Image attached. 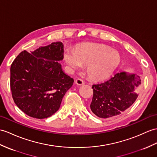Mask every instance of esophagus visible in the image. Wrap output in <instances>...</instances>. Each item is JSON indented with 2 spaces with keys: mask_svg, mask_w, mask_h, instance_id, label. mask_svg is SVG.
<instances>
[{
  "mask_svg": "<svg viewBox=\"0 0 157 157\" xmlns=\"http://www.w3.org/2000/svg\"><path fill=\"white\" fill-rule=\"evenodd\" d=\"M75 83L79 86H82L84 84V82H83L82 79H77L75 81Z\"/></svg>",
  "mask_w": 157,
  "mask_h": 157,
  "instance_id": "1",
  "label": "esophagus"
}]
</instances>
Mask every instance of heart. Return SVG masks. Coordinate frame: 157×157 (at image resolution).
Masks as SVG:
<instances>
[{"label":"heart","instance_id":"1","mask_svg":"<svg viewBox=\"0 0 157 157\" xmlns=\"http://www.w3.org/2000/svg\"><path fill=\"white\" fill-rule=\"evenodd\" d=\"M68 71H74L86 65V71L94 80H104L108 78L120 61L117 51L99 43H84L74 51L67 49L63 55Z\"/></svg>","mask_w":157,"mask_h":157}]
</instances>
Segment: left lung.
Segmentation results:
<instances>
[{"label":"left lung","mask_w":157,"mask_h":157,"mask_svg":"<svg viewBox=\"0 0 157 157\" xmlns=\"http://www.w3.org/2000/svg\"><path fill=\"white\" fill-rule=\"evenodd\" d=\"M140 84V76L126 71L116 73L106 81L94 83L91 110L101 118L120 114L135 101L138 96L136 88Z\"/></svg>","instance_id":"8db88e82"}]
</instances>
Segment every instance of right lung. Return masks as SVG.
I'll list each match as a JSON object with an SVG mask.
<instances>
[{
  "label": "right lung",
  "instance_id": "1",
  "mask_svg": "<svg viewBox=\"0 0 157 157\" xmlns=\"http://www.w3.org/2000/svg\"><path fill=\"white\" fill-rule=\"evenodd\" d=\"M63 44L53 42L29 53L22 52L10 67V89L14 103L31 117L54 114L72 86L74 79L62 70Z\"/></svg>",
  "mask_w": 157,
  "mask_h": 157
}]
</instances>
